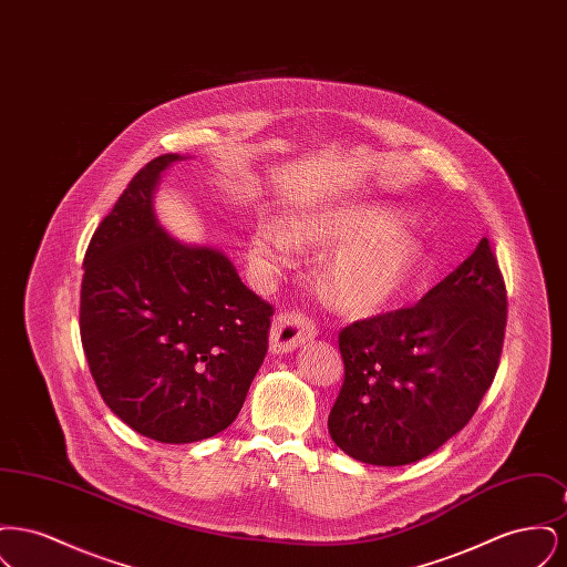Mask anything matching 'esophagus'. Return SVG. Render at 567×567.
<instances>
[{
	"instance_id": "1",
	"label": "esophagus",
	"mask_w": 567,
	"mask_h": 567,
	"mask_svg": "<svg viewBox=\"0 0 567 567\" xmlns=\"http://www.w3.org/2000/svg\"><path fill=\"white\" fill-rule=\"evenodd\" d=\"M317 336V324L312 323L308 317L299 312H280L270 331V351L274 354L291 352L299 344L312 340Z\"/></svg>"
}]
</instances>
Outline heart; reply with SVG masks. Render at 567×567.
I'll return each instance as SVG.
<instances>
[{"instance_id": "1", "label": "heart", "mask_w": 567, "mask_h": 567, "mask_svg": "<svg viewBox=\"0 0 567 567\" xmlns=\"http://www.w3.org/2000/svg\"><path fill=\"white\" fill-rule=\"evenodd\" d=\"M297 246L344 244L327 264L329 297L357 312L378 310L404 291L423 261L421 243L402 231V218L382 208H336L297 218L282 227L261 223L252 231L250 252L266 266L285 264Z\"/></svg>"}]
</instances>
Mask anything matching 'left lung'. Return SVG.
<instances>
[{"label":"left lung","mask_w":567,"mask_h":567,"mask_svg":"<svg viewBox=\"0 0 567 567\" xmlns=\"http://www.w3.org/2000/svg\"><path fill=\"white\" fill-rule=\"evenodd\" d=\"M506 312V285L483 238L419 303L344 327V384L327 421L331 440L349 457L382 467L432 455L485 398Z\"/></svg>","instance_id":"8db88e82"}]
</instances>
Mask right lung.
Segmentation results:
<instances>
[{
    "label": "right lung",
    "mask_w": 567,
    "mask_h": 567,
    "mask_svg": "<svg viewBox=\"0 0 567 567\" xmlns=\"http://www.w3.org/2000/svg\"><path fill=\"white\" fill-rule=\"evenodd\" d=\"M146 163L95 229L81 340L110 410L134 432L189 444L227 430L268 352L274 315L210 246L172 238L153 197L172 163Z\"/></svg>",
    "instance_id": "add662e5"
}]
</instances>
